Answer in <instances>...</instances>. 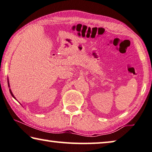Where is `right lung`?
<instances>
[{
	"label": "right lung",
	"mask_w": 152,
	"mask_h": 152,
	"mask_svg": "<svg viewBox=\"0 0 152 152\" xmlns=\"http://www.w3.org/2000/svg\"><path fill=\"white\" fill-rule=\"evenodd\" d=\"M10 93H11V94H12V96H13V97H14V94H12V91H11V90H10ZM15 98V97H14Z\"/></svg>",
	"instance_id": "obj_1"
}]
</instances>
